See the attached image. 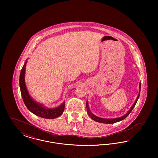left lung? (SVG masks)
<instances>
[{
  "instance_id": "left-lung-1",
  "label": "left lung",
  "mask_w": 158,
  "mask_h": 158,
  "mask_svg": "<svg viewBox=\"0 0 158 158\" xmlns=\"http://www.w3.org/2000/svg\"><path fill=\"white\" fill-rule=\"evenodd\" d=\"M139 88H140V91H139V94L137 97V99L135 100V102L134 103V104L133 105V106H131V108L130 109V110L128 111L127 113L124 115V116L120 117V118H111V119H106V118H99L98 117H97L95 115H94L93 114H92V113L90 111V110H89V106H88V101L86 102V109H87V112L88 115H89L90 118L93 120L95 121H97L99 123H104V124H113V123H117V122H118V121H120L124 120V118H126L128 115L130 114V113L131 112V111L133 110V109L134 108V107L135 106V104L137 103V101L138 100V99L139 98V96H140V88H141V83H140V85H139Z\"/></svg>"
}]
</instances>
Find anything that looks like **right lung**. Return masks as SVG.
Instances as JSON below:
<instances>
[{
  "instance_id": "1",
  "label": "right lung",
  "mask_w": 158,
  "mask_h": 158,
  "mask_svg": "<svg viewBox=\"0 0 158 158\" xmlns=\"http://www.w3.org/2000/svg\"><path fill=\"white\" fill-rule=\"evenodd\" d=\"M26 62L23 66L19 76V85L21 93L25 105H26L27 108L31 113L34 114L38 117L48 119H53L59 117L64 111L65 106L64 102L57 108L53 109L45 108L41 104H38L36 102H35L29 95L25 83V72Z\"/></svg>"
}]
</instances>
